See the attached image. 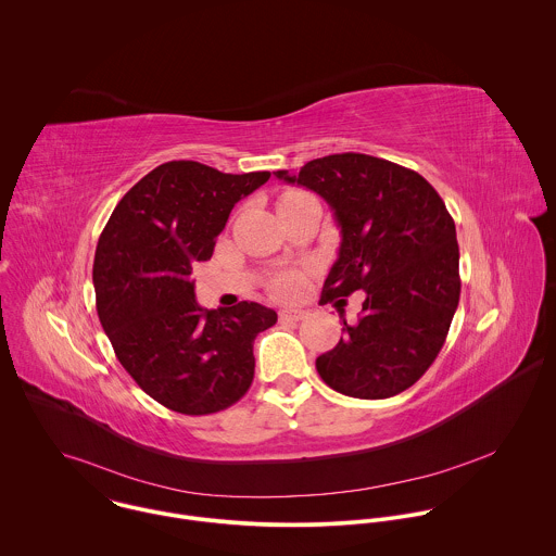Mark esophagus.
Returning a JSON list of instances; mask_svg holds the SVG:
<instances>
[{"instance_id": "esophagus-1", "label": "esophagus", "mask_w": 556, "mask_h": 556, "mask_svg": "<svg viewBox=\"0 0 556 556\" xmlns=\"http://www.w3.org/2000/svg\"><path fill=\"white\" fill-rule=\"evenodd\" d=\"M306 317H308L306 311H295V308H282L280 311V320H287V323H300Z\"/></svg>"}]
</instances>
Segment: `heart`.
<instances>
[{
  "instance_id": "heart-1",
  "label": "heart",
  "mask_w": 556,
  "mask_h": 556,
  "mask_svg": "<svg viewBox=\"0 0 556 556\" xmlns=\"http://www.w3.org/2000/svg\"><path fill=\"white\" fill-rule=\"evenodd\" d=\"M304 197H308V194H306V192H300V190H289V192H285V194L280 197L278 205L291 203V201H298V199H304ZM300 285H302V278H300L298 274L289 271V274H280V276L271 282V289H274V293L280 295V298H291V295L300 289Z\"/></svg>"
}]
</instances>
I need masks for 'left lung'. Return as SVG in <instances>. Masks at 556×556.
Segmentation results:
<instances>
[{
	"label": "left lung",
	"mask_w": 556,
	"mask_h": 556,
	"mask_svg": "<svg viewBox=\"0 0 556 556\" xmlns=\"http://www.w3.org/2000/svg\"><path fill=\"white\" fill-rule=\"evenodd\" d=\"M278 179L317 192L340 227L320 302L364 291L357 323L317 357L320 379L344 396L392 397L437 359L460 300L456 225L415 170L366 154H331ZM342 317V313H340Z\"/></svg>",
	"instance_id": "8db88e82"
}]
</instances>
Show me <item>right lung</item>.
Masks as SVG:
<instances>
[{"label": "right lung", "instance_id": "1", "mask_svg": "<svg viewBox=\"0 0 556 556\" xmlns=\"http://www.w3.org/2000/svg\"><path fill=\"white\" fill-rule=\"evenodd\" d=\"M267 179V170L233 175L192 160L164 162L124 194L98 239L102 329L137 386L170 410L210 415L252 383V342L278 315L256 302L201 308L192 267L212 256L236 203Z\"/></svg>", "mask_w": 556, "mask_h": 556}]
</instances>
